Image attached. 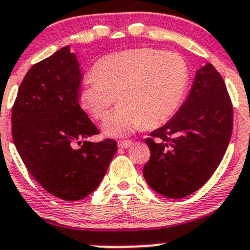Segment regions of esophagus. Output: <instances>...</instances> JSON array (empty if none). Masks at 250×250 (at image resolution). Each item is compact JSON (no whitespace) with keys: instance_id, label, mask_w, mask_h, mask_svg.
Wrapping results in <instances>:
<instances>
[{"instance_id":"34e87169","label":"esophagus","mask_w":250,"mask_h":250,"mask_svg":"<svg viewBox=\"0 0 250 250\" xmlns=\"http://www.w3.org/2000/svg\"><path fill=\"white\" fill-rule=\"evenodd\" d=\"M117 145H118V147H121V148H128L133 145V141L132 140H120L117 143Z\"/></svg>"}]
</instances>
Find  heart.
<instances>
[{
  "mask_svg": "<svg viewBox=\"0 0 250 250\" xmlns=\"http://www.w3.org/2000/svg\"><path fill=\"white\" fill-rule=\"evenodd\" d=\"M94 75L84 77L82 107L103 120L107 137H125L165 125L180 106L188 84V66L180 54L155 48H134L105 55L95 62Z\"/></svg>",
  "mask_w": 250,
  "mask_h": 250,
  "instance_id": "obj_1",
  "label": "heart"
}]
</instances>
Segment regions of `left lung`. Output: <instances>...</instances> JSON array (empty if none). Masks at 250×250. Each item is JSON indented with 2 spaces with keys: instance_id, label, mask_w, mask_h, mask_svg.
Masks as SVG:
<instances>
[{
  "instance_id": "1",
  "label": "left lung",
  "mask_w": 250,
  "mask_h": 250,
  "mask_svg": "<svg viewBox=\"0 0 250 250\" xmlns=\"http://www.w3.org/2000/svg\"><path fill=\"white\" fill-rule=\"evenodd\" d=\"M233 110L225 82L211 64L197 70L185 103L145 140L151 151L144 178L168 198H183L210 179L226 152Z\"/></svg>"
}]
</instances>
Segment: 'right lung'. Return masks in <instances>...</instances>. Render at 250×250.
Instances as JSON below:
<instances>
[{
	"label": "right lung",
	"instance_id": "add662e5",
	"mask_svg": "<svg viewBox=\"0 0 250 250\" xmlns=\"http://www.w3.org/2000/svg\"><path fill=\"white\" fill-rule=\"evenodd\" d=\"M81 82L76 54L62 47L27 71L12 107V137L25 167L64 201L92 193L117 151L112 139L87 140L99 130L80 106Z\"/></svg>",
	"mask_w": 250,
	"mask_h": 250
}]
</instances>
